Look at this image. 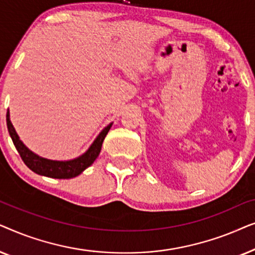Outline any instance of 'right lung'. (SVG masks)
Instances as JSON below:
<instances>
[{
    "label": "right lung",
    "mask_w": 255,
    "mask_h": 255,
    "mask_svg": "<svg viewBox=\"0 0 255 255\" xmlns=\"http://www.w3.org/2000/svg\"><path fill=\"white\" fill-rule=\"evenodd\" d=\"M6 127L10 137L12 139L13 145L17 151H18L20 158L24 163L29 167V168L39 175L53 177V179H72L81 174L83 170L88 168L93 162L95 161L97 156H99L104 138L109 132L110 128L113 127V123L107 125L102 131L100 132L99 135L93 141V144L89 146V148L79 155L78 158L72 160H66V161H59V160H51L43 158V156L36 154L31 149H29L24 145V142L20 140L18 134L13 128V125L10 121V113L9 109L6 111Z\"/></svg>",
    "instance_id": "right-lung-1"
}]
</instances>
